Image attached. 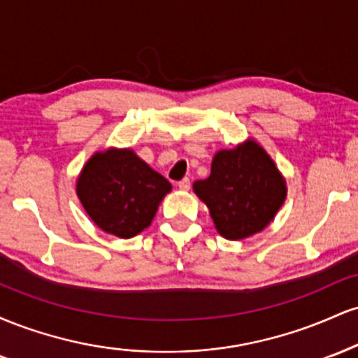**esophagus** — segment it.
<instances>
[{
    "label": "esophagus",
    "mask_w": 358,
    "mask_h": 358,
    "mask_svg": "<svg viewBox=\"0 0 358 358\" xmlns=\"http://www.w3.org/2000/svg\"><path fill=\"white\" fill-rule=\"evenodd\" d=\"M190 178H183L178 182V188L180 190H190Z\"/></svg>",
    "instance_id": "34e87169"
}]
</instances>
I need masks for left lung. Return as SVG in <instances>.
I'll use <instances>...</instances> for the list:
<instances>
[{"label":"left lung","mask_w":358,"mask_h":358,"mask_svg":"<svg viewBox=\"0 0 358 358\" xmlns=\"http://www.w3.org/2000/svg\"><path fill=\"white\" fill-rule=\"evenodd\" d=\"M193 192L220 236L241 241L268 227L285 203L286 182L271 156L249 139L213 156L210 176L196 180Z\"/></svg>","instance_id":"1"}]
</instances>
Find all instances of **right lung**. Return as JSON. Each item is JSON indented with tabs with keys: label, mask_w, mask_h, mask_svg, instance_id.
<instances>
[{
	"label": "right lung",
	"mask_w": 358,
	"mask_h": 358,
	"mask_svg": "<svg viewBox=\"0 0 358 358\" xmlns=\"http://www.w3.org/2000/svg\"><path fill=\"white\" fill-rule=\"evenodd\" d=\"M171 183L146 165L133 150L109 148L85 163L77 196L94 224L129 239L151 224Z\"/></svg>",
	"instance_id": "add662e5"
}]
</instances>
